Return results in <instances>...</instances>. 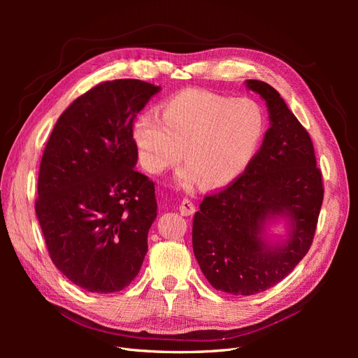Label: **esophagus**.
<instances>
[{
  "mask_svg": "<svg viewBox=\"0 0 358 358\" xmlns=\"http://www.w3.org/2000/svg\"><path fill=\"white\" fill-rule=\"evenodd\" d=\"M179 212H180V215H183V216H191V215H194V212H196V206L192 204L191 200L183 199V200L180 201V204H179Z\"/></svg>",
  "mask_w": 358,
  "mask_h": 358,
  "instance_id": "obj_1",
  "label": "esophagus"
}]
</instances>
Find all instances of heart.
<instances>
[{
	"label": "heart",
	"instance_id": "obj_1",
	"mask_svg": "<svg viewBox=\"0 0 358 358\" xmlns=\"http://www.w3.org/2000/svg\"><path fill=\"white\" fill-rule=\"evenodd\" d=\"M266 133V117L254 100L233 99L204 90L170 96L157 112H145L133 125L140 164L159 175L185 157L178 182L192 187L200 179L220 188L234 182L251 164Z\"/></svg>",
	"mask_w": 358,
	"mask_h": 358
}]
</instances>
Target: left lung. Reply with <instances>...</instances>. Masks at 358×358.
Returning a JSON list of instances; mask_svg holds the SVG:
<instances>
[{
    "label": "left lung",
    "instance_id": "8db88e82",
    "mask_svg": "<svg viewBox=\"0 0 358 358\" xmlns=\"http://www.w3.org/2000/svg\"><path fill=\"white\" fill-rule=\"evenodd\" d=\"M246 88L266 101L270 127L251 164L229 188L204 197L192 221V249L215 289L252 296L282 280L309 251L322 204L312 140L279 92ZM286 222V234L269 227Z\"/></svg>",
    "mask_w": 358,
    "mask_h": 358
}]
</instances>
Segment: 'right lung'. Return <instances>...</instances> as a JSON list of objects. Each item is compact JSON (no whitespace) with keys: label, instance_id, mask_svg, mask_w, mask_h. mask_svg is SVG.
I'll return each mask as SVG.
<instances>
[{"label":"right lung","instance_id":"right-lung-1","mask_svg":"<svg viewBox=\"0 0 358 358\" xmlns=\"http://www.w3.org/2000/svg\"><path fill=\"white\" fill-rule=\"evenodd\" d=\"M159 90L137 79L96 85L62 112L43 152L37 220L53 264L86 291H121L143 264L157 199L136 171L133 125Z\"/></svg>","mask_w":358,"mask_h":358}]
</instances>
